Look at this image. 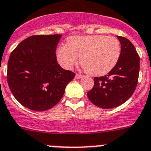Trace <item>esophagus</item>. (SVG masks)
<instances>
[{"instance_id":"obj_1","label":"esophagus","mask_w":151,"mask_h":151,"mask_svg":"<svg viewBox=\"0 0 151 151\" xmlns=\"http://www.w3.org/2000/svg\"><path fill=\"white\" fill-rule=\"evenodd\" d=\"M82 77V75L81 74H76V78H81Z\"/></svg>"}]
</instances>
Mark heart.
Returning a JSON list of instances; mask_svg holds the SVG:
<instances>
[{
    "label": "heart",
    "mask_w": 151,
    "mask_h": 151,
    "mask_svg": "<svg viewBox=\"0 0 151 151\" xmlns=\"http://www.w3.org/2000/svg\"><path fill=\"white\" fill-rule=\"evenodd\" d=\"M120 55L119 41L101 35L71 37L67 45L60 46L57 52L58 60L66 69H71L81 55V63L92 76L107 74L115 67Z\"/></svg>",
    "instance_id": "1"
}]
</instances>
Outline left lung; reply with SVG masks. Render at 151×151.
Segmentation results:
<instances>
[{"mask_svg":"<svg viewBox=\"0 0 151 151\" xmlns=\"http://www.w3.org/2000/svg\"><path fill=\"white\" fill-rule=\"evenodd\" d=\"M121 44V55L115 67L104 76L94 77V86L87 93L92 104L103 109L116 107L132 95L137 87L140 57L132 43L117 36Z\"/></svg>","mask_w":151,"mask_h":151,"instance_id":"obj_1","label":"left lung"}]
</instances>
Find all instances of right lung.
<instances>
[{
  "mask_svg": "<svg viewBox=\"0 0 151 151\" xmlns=\"http://www.w3.org/2000/svg\"><path fill=\"white\" fill-rule=\"evenodd\" d=\"M60 38L61 35H32L10 54L8 85L16 99L30 110L45 111L55 106L76 76L57 62L55 51Z\"/></svg>",
  "mask_w": 151,
  "mask_h": 151,
  "instance_id": "1",
  "label": "right lung"
}]
</instances>
